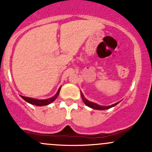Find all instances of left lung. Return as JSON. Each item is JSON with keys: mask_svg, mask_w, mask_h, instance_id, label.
I'll use <instances>...</instances> for the list:
<instances>
[{"mask_svg": "<svg viewBox=\"0 0 152 152\" xmlns=\"http://www.w3.org/2000/svg\"><path fill=\"white\" fill-rule=\"evenodd\" d=\"M81 96H82V101H83L84 103H85V104L87 106V107H90V108H92V109H95V110H107V109H110V108H111V107H115V106L117 105L118 104V103L114 104H113L111 106H108V107H104V106H100V105L97 104L93 103V102H89L88 100H87V99L84 97L83 94H82V93H81Z\"/></svg>", "mask_w": 152, "mask_h": 152, "instance_id": "obj_1", "label": "left lung"}]
</instances>
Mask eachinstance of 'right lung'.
Here are the masks:
<instances>
[{"label":"right lung","instance_id":"obj_1","mask_svg":"<svg viewBox=\"0 0 152 152\" xmlns=\"http://www.w3.org/2000/svg\"><path fill=\"white\" fill-rule=\"evenodd\" d=\"M60 89H61V87H59V89L58 90L57 93H56V94L54 96L50 98V99H44V100H38V99L26 97V96H20L23 99H24L26 102H28V103H29V104H34V105H36V106H45V105L49 104L52 103V102H53V101L56 99V97H57L58 95H59V91H60Z\"/></svg>","mask_w":152,"mask_h":152}]
</instances>
